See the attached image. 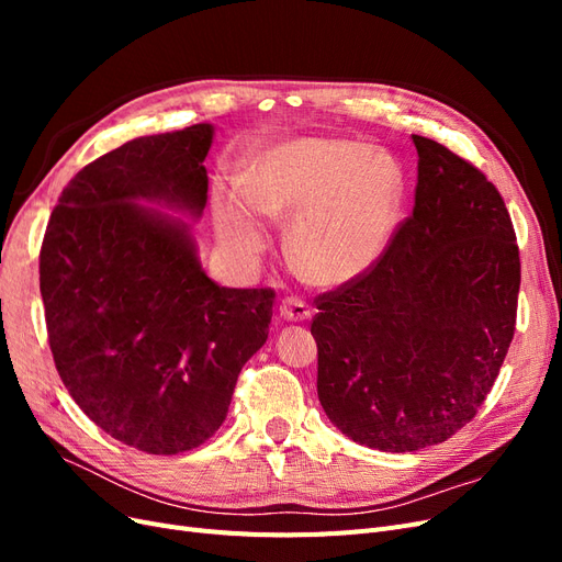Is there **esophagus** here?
I'll return each mask as SVG.
<instances>
[{"instance_id": "esophagus-1", "label": "esophagus", "mask_w": 562, "mask_h": 562, "mask_svg": "<svg viewBox=\"0 0 562 562\" xmlns=\"http://www.w3.org/2000/svg\"><path fill=\"white\" fill-rule=\"evenodd\" d=\"M310 307L307 304H304L302 300H297V297H288V300H283L281 302V307H279V316L283 318V321H291V323H297V321H307L310 318Z\"/></svg>"}]
</instances>
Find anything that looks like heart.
<instances>
[{"instance_id":"obj_1","label":"heart","mask_w":562,"mask_h":562,"mask_svg":"<svg viewBox=\"0 0 562 562\" xmlns=\"http://www.w3.org/2000/svg\"><path fill=\"white\" fill-rule=\"evenodd\" d=\"M405 203V171L382 147L291 138L252 155L239 194L217 199V241L250 267L269 244V217H291L288 252L318 285L366 277L386 252Z\"/></svg>"}]
</instances>
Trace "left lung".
Here are the masks:
<instances>
[{
	"label": "left lung",
	"mask_w": 562,
	"mask_h": 562,
	"mask_svg": "<svg viewBox=\"0 0 562 562\" xmlns=\"http://www.w3.org/2000/svg\"><path fill=\"white\" fill-rule=\"evenodd\" d=\"M413 215L366 277L318 295V401L384 452L443 443L473 419L516 330L520 258L504 199L479 168L413 135Z\"/></svg>",
	"instance_id": "left-lung-1"
}]
</instances>
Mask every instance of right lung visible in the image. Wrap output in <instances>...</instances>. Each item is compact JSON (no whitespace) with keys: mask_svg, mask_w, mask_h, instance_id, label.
Here are the masks:
<instances>
[{"mask_svg":"<svg viewBox=\"0 0 562 562\" xmlns=\"http://www.w3.org/2000/svg\"><path fill=\"white\" fill-rule=\"evenodd\" d=\"M213 126L128 140L83 166L40 252L48 345L75 403L149 454L199 448L269 335L274 291L225 288L201 269L190 225L209 199Z\"/></svg>","mask_w":562,"mask_h":562,"instance_id":"1","label":"right lung"}]
</instances>
